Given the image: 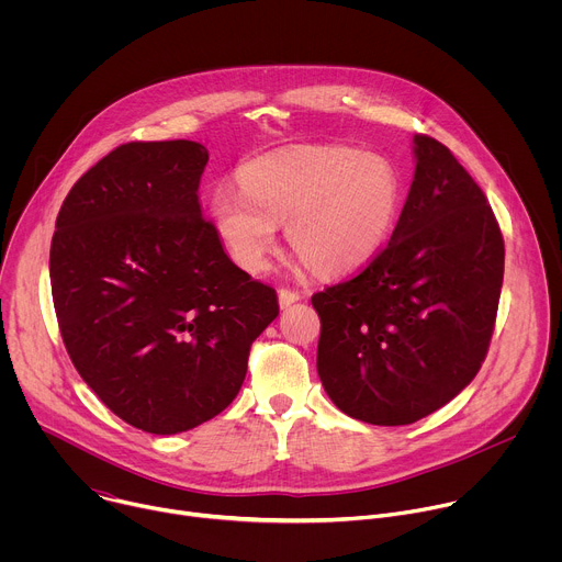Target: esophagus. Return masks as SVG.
Listing matches in <instances>:
<instances>
[{"instance_id":"34e87169","label":"esophagus","mask_w":562,"mask_h":562,"mask_svg":"<svg viewBox=\"0 0 562 562\" xmlns=\"http://www.w3.org/2000/svg\"><path fill=\"white\" fill-rule=\"evenodd\" d=\"M278 300H280V306H291L293 302L300 300V293L297 291H291V289H280L278 291Z\"/></svg>"}]
</instances>
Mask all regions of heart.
<instances>
[{"instance_id":"heart-1","label":"heart","mask_w":562,"mask_h":562,"mask_svg":"<svg viewBox=\"0 0 562 562\" xmlns=\"http://www.w3.org/2000/svg\"><path fill=\"white\" fill-rule=\"evenodd\" d=\"M211 191L213 226L237 267L260 273L278 222L300 267L347 273L386 243L400 209V178L384 155L347 146H289L254 157Z\"/></svg>"}]
</instances>
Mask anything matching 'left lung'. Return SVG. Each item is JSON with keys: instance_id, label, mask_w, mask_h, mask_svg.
<instances>
[{"instance_id": "8db88e82", "label": "left lung", "mask_w": 562, "mask_h": 562, "mask_svg": "<svg viewBox=\"0 0 562 562\" xmlns=\"http://www.w3.org/2000/svg\"><path fill=\"white\" fill-rule=\"evenodd\" d=\"M416 173L389 245L356 278L313 293L317 375L347 416L412 425L483 364L505 243L485 193L453 153L414 135Z\"/></svg>"}]
</instances>
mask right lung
<instances>
[{"label": "right lung", "mask_w": 562, "mask_h": 562, "mask_svg": "<svg viewBox=\"0 0 562 562\" xmlns=\"http://www.w3.org/2000/svg\"><path fill=\"white\" fill-rule=\"evenodd\" d=\"M206 162L191 139L122 144L75 182L55 222L66 351L102 403L146 434L224 412L280 313L276 289L235 267L202 217Z\"/></svg>", "instance_id": "obj_1"}]
</instances>
